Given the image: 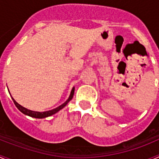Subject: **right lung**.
Masks as SVG:
<instances>
[{"label":"right lung","mask_w":159,"mask_h":159,"mask_svg":"<svg viewBox=\"0 0 159 159\" xmlns=\"http://www.w3.org/2000/svg\"><path fill=\"white\" fill-rule=\"evenodd\" d=\"M74 92H75V88H73L72 90H71V94H70L69 98H68V99H67V100L64 103H63L62 105H60V106H59L58 107L55 108V109H53V110L48 111H44V112L33 111L29 110V109H27V108L24 107H22L21 105H20L19 103H17V102L15 101V99H14L12 97V101H13L14 104L16 105V107L18 108V109H19V111H21L23 114H25V115H26V116H31V117L37 118V119H43V118H46V117H48V116H52V115L56 114L57 112H58L60 110H61L62 108H64V107H65L66 105L68 103V102H69V101L72 99L73 95H74Z\"/></svg>","instance_id":"add662e5"}]
</instances>
